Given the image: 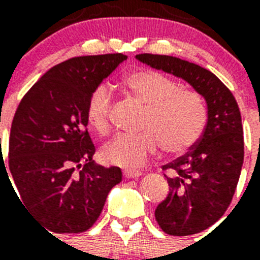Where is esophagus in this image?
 <instances>
[{
  "instance_id": "esophagus-1",
  "label": "esophagus",
  "mask_w": 260,
  "mask_h": 260,
  "mask_svg": "<svg viewBox=\"0 0 260 260\" xmlns=\"http://www.w3.org/2000/svg\"><path fill=\"white\" fill-rule=\"evenodd\" d=\"M124 177L128 178V179H132V178H139V177H142V171L134 170V169H126V170L124 171Z\"/></svg>"
}]
</instances>
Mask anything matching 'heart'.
<instances>
[{
    "instance_id": "obj_1",
    "label": "heart",
    "mask_w": 260,
    "mask_h": 260,
    "mask_svg": "<svg viewBox=\"0 0 260 260\" xmlns=\"http://www.w3.org/2000/svg\"><path fill=\"white\" fill-rule=\"evenodd\" d=\"M124 87L146 106L143 132L120 134L106 143L102 158L117 166L135 167L146 162L159 142L170 154L187 151L201 136L206 112L197 94L182 93L177 83L158 71L140 70L124 78ZM112 95L105 86L90 94L86 117L90 126L105 135L110 126Z\"/></svg>"
}]
</instances>
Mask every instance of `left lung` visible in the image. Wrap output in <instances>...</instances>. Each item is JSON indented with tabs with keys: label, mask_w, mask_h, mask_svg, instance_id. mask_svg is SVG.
<instances>
[{
	"label": "left lung",
	"mask_w": 260,
	"mask_h": 260,
	"mask_svg": "<svg viewBox=\"0 0 260 260\" xmlns=\"http://www.w3.org/2000/svg\"><path fill=\"white\" fill-rule=\"evenodd\" d=\"M143 64L171 74L193 87L206 104L205 129L197 144L163 166L170 191L155 209L163 232L187 236L208 230L230 206L244 158L240 110L230 89L196 63L169 55L140 54Z\"/></svg>",
	"instance_id": "obj_1"
}]
</instances>
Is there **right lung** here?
<instances>
[{"instance_id": "right-lung-1", "label": "right lung", "mask_w": 260, "mask_h": 260, "mask_svg": "<svg viewBox=\"0 0 260 260\" xmlns=\"http://www.w3.org/2000/svg\"><path fill=\"white\" fill-rule=\"evenodd\" d=\"M124 60L125 55L106 54L59 63L28 90L16 110L9 171L18 201L54 234L89 230L110 189L121 182L120 167L93 160L95 147L86 131V105L93 90Z\"/></svg>"}]
</instances>
